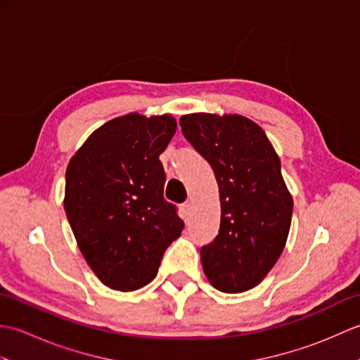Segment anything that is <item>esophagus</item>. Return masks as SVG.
<instances>
[{
	"label": "esophagus",
	"mask_w": 360,
	"mask_h": 360,
	"mask_svg": "<svg viewBox=\"0 0 360 360\" xmlns=\"http://www.w3.org/2000/svg\"><path fill=\"white\" fill-rule=\"evenodd\" d=\"M181 210H182V217H184L186 219L192 217V204H190L188 201L181 205Z\"/></svg>",
	"instance_id": "1"
}]
</instances>
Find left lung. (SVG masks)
<instances>
[{"instance_id":"8db88e82","label":"left lung","mask_w":360,"mask_h":360,"mask_svg":"<svg viewBox=\"0 0 360 360\" xmlns=\"http://www.w3.org/2000/svg\"><path fill=\"white\" fill-rule=\"evenodd\" d=\"M182 134L215 172L219 232L201 248L205 277L223 292L255 288L281 255L292 218L280 159L264 131L243 116L187 114Z\"/></svg>"}]
</instances>
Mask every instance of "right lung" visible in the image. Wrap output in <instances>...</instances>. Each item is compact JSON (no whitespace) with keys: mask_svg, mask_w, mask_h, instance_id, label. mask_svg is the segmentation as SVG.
Returning <instances> with one entry per match:
<instances>
[{"mask_svg":"<svg viewBox=\"0 0 360 360\" xmlns=\"http://www.w3.org/2000/svg\"><path fill=\"white\" fill-rule=\"evenodd\" d=\"M174 131L168 114H127L96 129L68 165V221L86 263L111 289L148 285L184 229L164 198L159 160Z\"/></svg>","mask_w":360,"mask_h":360,"instance_id":"1","label":"right lung"}]
</instances>
